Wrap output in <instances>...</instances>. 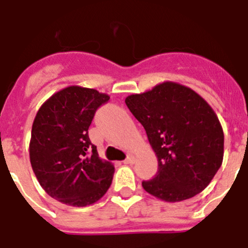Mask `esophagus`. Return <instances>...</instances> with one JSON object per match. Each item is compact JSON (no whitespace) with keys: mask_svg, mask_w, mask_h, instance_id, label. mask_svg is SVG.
<instances>
[{"mask_svg":"<svg viewBox=\"0 0 248 248\" xmlns=\"http://www.w3.org/2000/svg\"><path fill=\"white\" fill-rule=\"evenodd\" d=\"M134 161H136V157H134L133 155H129L128 157L124 161V165H132V163H134Z\"/></svg>","mask_w":248,"mask_h":248,"instance_id":"34e87169","label":"esophagus"}]
</instances>
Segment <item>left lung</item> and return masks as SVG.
I'll use <instances>...</instances> for the list:
<instances>
[{
	"label": "left lung",
	"instance_id": "left-lung-1",
	"mask_svg": "<svg viewBox=\"0 0 248 248\" xmlns=\"http://www.w3.org/2000/svg\"><path fill=\"white\" fill-rule=\"evenodd\" d=\"M124 102L157 156V173L141 183L144 190L166 202L201 193L224 155L222 124L210 104L191 88L170 81Z\"/></svg>",
	"mask_w": 248,
	"mask_h": 248
}]
</instances>
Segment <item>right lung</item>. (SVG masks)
I'll use <instances>...</instances> for the list:
<instances>
[{"instance_id": "add662e5", "label": "right lung", "mask_w": 248, "mask_h": 248, "mask_svg": "<svg viewBox=\"0 0 248 248\" xmlns=\"http://www.w3.org/2000/svg\"><path fill=\"white\" fill-rule=\"evenodd\" d=\"M110 97L69 86L48 98L31 131L30 162L43 190L59 202L85 207L104 196L115 168L99 157L88 137L95 111Z\"/></svg>"}]
</instances>
